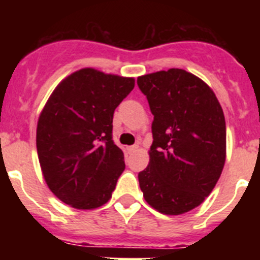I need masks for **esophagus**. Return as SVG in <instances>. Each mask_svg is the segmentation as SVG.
<instances>
[{"label": "esophagus", "instance_id": "obj_1", "mask_svg": "<svg viewBox=\"0 0 260 260\" xmlns=\"http://www.w3.org/2000/svg\"><path fill=\"white\" fill-rule=\"evenodd\" d=\"M137 150H138L137 144H135V146L126 147V151H127V153H133V152H135V151H137Z\"/></svg>", "mask_w": 260, "mask_h": 260}]
</instances>
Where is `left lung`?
Segmentation results:
<instances>
[{
    "instance_id": "obj_1",
    "label": "left lung",
    "mask_w": 260,
    "mask_h": 260,
    "mask_svg": "<svg viewBox=\"0 0 260 260\" xmlns=\"http://www.w3.org/2000/svg\"><path fill=\"white\" fill-rule=\"evenodd\" d=\"M153 114L148 167L138 174L143 197L165 215H181L203 203L225 164L222 108L203 80L182 69L137 80Z\"/></svg>"
}]
</instances>
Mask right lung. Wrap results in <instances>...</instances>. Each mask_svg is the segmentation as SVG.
I'll use <instances>...</instances> for the list:
<instances>
[{
	"mask_svg": "<svg viewBox=\"0 0 260 260\" xmlns=\"http://www.w3.org/2000/svg\"><path fill=\"white\" fill-rule=\"evenodd\" d=\"M134 78L86 68L56 87L41 110L36 148L50 191L78 210H93L112 198L125 169L112 139L114 109L134 88Z\"/></svg>",
	"mask_w": 260,
	"mask_h": 260,
	"instance_id": "obj_1",
	"label": "right lung"
}]
</instances>
